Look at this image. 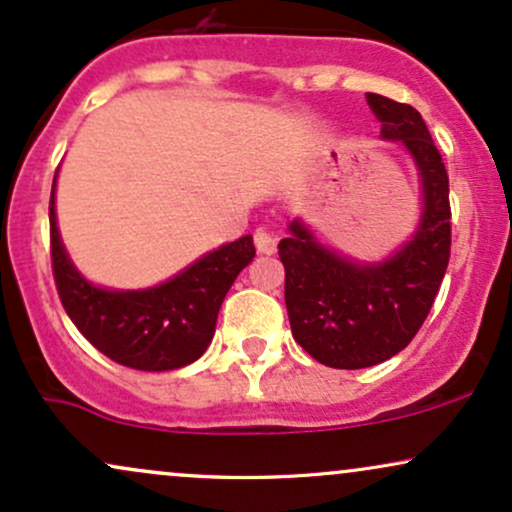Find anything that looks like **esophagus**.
I'll list each match as a JSON object with an SVG mask.
<instances>
[{"label": "esophagus", "instance_id": "34e87169", "mask_svg": "<svg viewBox=\"0 0 512 512\" xmlns=\"http://www.w3.org/2000/svg\"><path fill=\"white\" fill-rule=\"evenodd\" d=\"M255 248L257 252H262V255H272V252L276 250V238L272 236V233L267 231H257L255 233Z\"/></svg>", "mask_w": 512, "mask_h": 512}]
</instances>
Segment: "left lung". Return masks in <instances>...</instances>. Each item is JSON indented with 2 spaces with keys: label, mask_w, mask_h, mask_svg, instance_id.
<instances>
[{
  "label": "left lung",
  "mask_w": 512,
  "mask_h": 512,
  "mask_svg": "<svg viewBox=\"0 0 512 512\" xmlns=\"http://www.w3.org/2000/svg\"><path fill=\"white\" fill-rule=\"evenodd\" d=\"M380 134L399 139L424 182L419 231L380 264H356L322 248L301 221L279 243L293 339L330 368H368L407 346L436 301L450 260V185L424 117L407 103L366 93Z\"/></svg>",
  "instance_id": "8db88e82"
}]
</instances>
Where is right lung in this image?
<instances>
[{
	"instance_id": "add662e5",
	"label": "right lung",
	"mask_w": 512,
	"mask_h": 512,
	"mask_svg": "<svg viewBox=\"0 0 512 512\" xmlns=\"http://www.w3.org/2000/svg\"><path fill=\"white\" fill-rule=\"evenodd\" d=\"M50 257L60 301L101 354L134 370H173L197 361L214 337L216 315L236 276L255 257L250 236L221 245L192 267L146 291L96 289L74 269L50 197Z\"/></svg>"
}]
</instances>
